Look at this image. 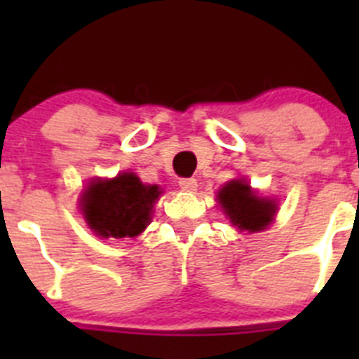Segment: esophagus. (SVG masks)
<instances>
[{"label": "esophagus", "instance_id": "obj_1", "mask_svg": "<svg viewBox=\"0 0 359 359\" xmlns=\"http://www.w3.org/2000/svg\"><path fill=\"white\" fill-rule=\"evenodd\" d=\"M180 189L185 190V192H194L198 189V182H196L194 177H182L180 180Z\"/></svg>", "mask_w": 359, "mask_h": 359}]
</instances>
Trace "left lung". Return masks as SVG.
Segmentation results:
<instances>
[{
	"mask_svg": "<svg viewBox=\"0 0 359 359\" xmlns=\"http://www.w3.org/2000/svg\"><path fill=\"white\" fill-rule=\"evenodd\" d=\"M223 214L241 231H261L271 224L277 214V201L261 198L244 180H231L217 192Z\"/></svg>",
	"mask_w": 359,
	"mask_h": 359,
	"instance_id": "1",
	"label": "left lung"
}]
</instances>
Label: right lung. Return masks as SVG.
Wrapping results in <instances>:
<instances>
[{
  "mask_svg": "<svg viewBox=\"0 0 359 359\" xmlns=\"http://www.w3.org/2000/svg\"><path fill=\"white\" fill-rule=\"evenodd\" d=\"M158 185H144L135 172L95 177L81 196V212L95 236L104 239L136 237L147 228L160 198Z\"/></svg>",
  "mask_w": 359,
  "mask_h": 359,
  "instance_id": "add662e5",
  "label": "right lung"
}]
</instances>
